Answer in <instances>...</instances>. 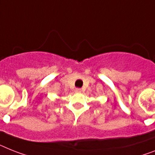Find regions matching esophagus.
Returning <instances> with one entry per match:
<instances>
[{"mask_svg":"<svg viewBox=\"0 0 155 155\" xmlns=\"http://www.w3.org/2000/svg\"><path fill=\"white\" fill-rule=\"evenodd\" d=\"M74 91H75V93H81V89H76Z\"/></svg>","mask_w":155,"mask_h":155,"instance_id":"esophagus-1","label":"esophagus"}]
</instances>
